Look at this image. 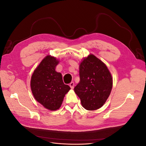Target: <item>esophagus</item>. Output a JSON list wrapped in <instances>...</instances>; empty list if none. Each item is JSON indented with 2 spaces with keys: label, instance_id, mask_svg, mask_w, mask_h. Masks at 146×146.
<instances>
[{
  "label": "esophagus",
  "instance_id": "1",
  "mask_svg": "<svg viewBox=\"0 0 146 146\" xmlns=\"http://www.w3.org/2000/svg\"><path fill=\"white\" fill-rule=\"evenodd\" d=\"M74 82H71L70 83V84H69V86L70 87V88H71L72 90H73L74 89Z\"/></svg>",
  "mask_w": 146,
  "mask_h": 146
}]
</instances>
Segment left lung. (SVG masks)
<instances>
[{
	"mask_svg": "<svg viewBox=\"0 0 146 146\" xmlns=\"http://www.w3.org/2000/svg\"><path fill=\"white\" fill-rule=\"evenodd\" d=\"M80 82L74 91L80 99L82 107L93 111L105 104L111 93L113 77L107 66L100 59L90 54L79 65Z\"/></svg>",
	"mask_w": 146,
	"mask_h": 146,
	"instance_id": "1",
	"label": "left lung"
}]
</instances>
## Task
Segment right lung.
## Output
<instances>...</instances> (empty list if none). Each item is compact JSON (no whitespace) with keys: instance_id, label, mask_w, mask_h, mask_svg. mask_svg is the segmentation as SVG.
<instances>
[{"instance_id":"obj_1","label":"right lung","mask_w":146,"mask_h":146,"mask_svg":"<svg viewBox=\"0 0 146 146\" xmlns=\"http://www.w3.org/2000/svg\"><path fill=\"white\" fill-rule=\"evenodd\" d=\"M60 61L47 55L35 69L30 88L34 98L45 108L55 111L60 108L70 88L63 82L62 75L55 70Z\"/></svg>"}]
</instances>
